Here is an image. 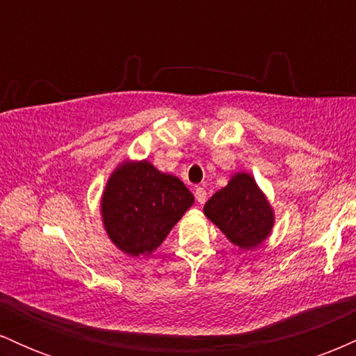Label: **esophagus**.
<instances>
[{"mask_svg": "<svg viewBox=\"0 0 356 356\" xmlns=\"http://www.w3.org/2000/svg\"><path fill=\"white\" fill-rule=\"evenodd\" d=\"M207 199V192L204 187H195V201H197L199 204H204L206 202Z\"/></svg>", "mask_w": 356, "mask_h": 356, "instance_id": "34e87169", "label": "esophagus"}]
</instances>
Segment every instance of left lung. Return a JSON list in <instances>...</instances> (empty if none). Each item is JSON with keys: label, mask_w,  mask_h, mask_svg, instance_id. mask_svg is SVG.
<instances>
[{"label": "left lung", "mask_w": 356, "mask_h": 356, "mask_svg": "<svg viewBox=\"0 0 356 356\" xmlns=\"http://www.w3.org/2000/svg\"><path fill=\"white\" fill-rule=\"evenodd\" d=\"M204 214L241 249L259 246L275 224L269 202L249 174H236L204 206Z\"/></svg>", "instance_id": "1"}]
</instances>
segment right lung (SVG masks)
Returning a JSON list of instances; mask_svg holds the SVG:
<instances>
[{
  "label": "right lung",
  "instance_id": "right-lung-1",
  "mask_svg": "<svg viewBox=\"0 0 356 356\" xmlns=\"http://www.w3.org/2000/svg\"><path fill=\"white\" fill-rule=\"evenodd\" d=\"M194 202L182 181L162 174L150 162L122 164L108 179L102 197L105 231L130 256H147Z\"/></svg>",
  "mask_w": 356,
  "mask_h": 356
}]
</instances>
